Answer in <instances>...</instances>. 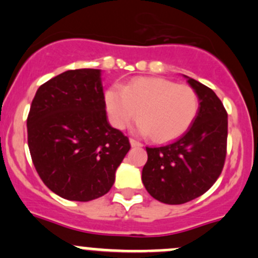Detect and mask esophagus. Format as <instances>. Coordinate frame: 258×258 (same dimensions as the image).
<instances>
[{
  "label": "esophagus",
  "mask_w": 258,
  "mask_h": 258,
  "mask_svg": "<svg viewBox=\"0 0 258 258\" xmlns=\"http://www.w3.org/2000/svg\"><path fill=\"white\" fill-rule=\"evenodd\" d=\"M130 144H132V147H143V144L140 142H138V140L135 139H130Z\"/></svg>",
  "instance_id": "esophagus-1"
}]
</instances>
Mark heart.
Wrapping results in <instances>:
<instances>
[{
    "label": "heart",
    "instance_id": "1",
    "mask_svg": "<svg viewBox=\"0 0 258 258\" xmlns=\"http://www.w3.org/2000/svg\"><path fill=\"white\" fill-rule=\"evenodd\" d=\"M105 104L111 124L124 129L138 115L137 128L150 133L155 142L164 143L181 137L195 120L199 97L186 84L155 77H138L123 87L114 86L105 93Z\"/></svg>",
    "mask_w": 258,
    "mask_h": 258
}]
</instances>
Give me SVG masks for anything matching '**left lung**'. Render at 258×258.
<instances>
[{
    "label": "left lung",
    "instance_id": "8db88e82",
    "mask_svg": "<svg viewBox=\"0 0 258 258\" xmlns=\"http://www.w3.org/2000/svg\"><path fill=\"white\" fill-rule=\"evenodd\" d=\"M200 102L192 125L164 147H147L142 180L154 199L180 205L199 198L215 184L225 165L227 113L215 92L185 76Z\"/></svg>",
    "mask_w": 258,
    "mask_h": 258
}]
</instances>
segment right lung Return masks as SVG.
<instances>
[{
    "label": "right lung",
    "instance_id": "right-lung-1",
    "mask_svg": "<svg viewBox=\"0 0 258 258\" xmlns=\"http://www.w3.org/2000/svg\"><path fill=\"white\" fill-rule=\"evenodd\" d=\"M28 148L49 190L72 201L105 195L130 149L105 111L100 70L63 72L37 90L27 118Z\"/></svg>",
    "mask_w": 258,
    "mask_h": 258
}]
</instances>
